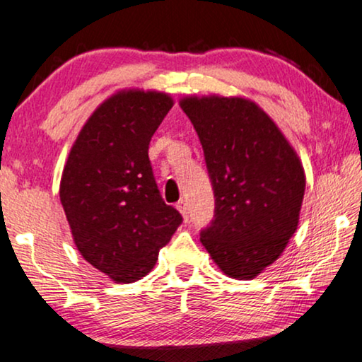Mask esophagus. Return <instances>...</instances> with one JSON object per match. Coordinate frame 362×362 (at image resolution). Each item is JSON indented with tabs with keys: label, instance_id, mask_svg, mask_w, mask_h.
Returning <instances> with one entry per match:
<instances>
[{
	"label": "esophagus",
	"instance_id": "esophagus-1",
	"mask_svg": "<svg viewBox=\"0 0 362 362\" xmlns=\"http://www.w3.org/2000/svg\"><path fill=\"white\" fill-rule=\"evenodd\" d=\"M177 210L180 211V215L183 216V220H188V208H187V202L185 200H180L179 203H177Z\"/></svg>",
	"mask_w": 362,
	"mask_h": 362
}]
</instances>
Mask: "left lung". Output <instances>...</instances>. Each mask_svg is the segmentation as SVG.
<instances>
[{"instance_id": "1", "label": "left lung", "mask_w": 362, "mask_h": 362, "mask_svg": "<svg viewBox=\"0 0 362 362\" xmlns=\"http://www.w3.org/2000/svg\"><path fill=\"white\" fill-rule=\"evenodd\" d=\"M215 192V220L200 241L228 277L251 281L281 257L297 231L305 170L297 151L252 100L185 96Z\"/></svg>"}]
</instances>
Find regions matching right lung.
<instances>
[{"mask_svg": "<svg viewBox=\"0 0 362 362\" xmlns=\"http://www.w3.org/2000/svg\"><path fill=\"white\" fill-rule=\"evenodd\" d=\"M172 106L164 91H116L86 119L65 162L59 195L75 246L116 284L147 276L182 223L147 156Z\"/></svg>", "mask_w": 362, "mask_h": 362, "instance_id": "add662e5", "label": "right lung"}]
</instances>
